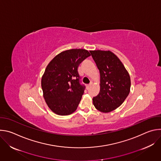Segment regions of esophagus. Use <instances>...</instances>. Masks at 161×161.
Returning a JSON list of instances; mask_svg holds the SVG:
<instances>
[{
	"label": "esophagus",
	"instance_id": "esophagus-1",
	"mask_svg": "<svg viewBox=\"0 0 161 161\" xmlns=\"http://www.w3.org/2000/svg\"><path fill=\"white\" fill-rule=\"evenodd\" d=\"M92 85V83H90V84L87 85H86V88H87V89H88V88H89Z\"/></svg>",
	"mask_w": 161,
	"mask_h": 161
}]
</instances>
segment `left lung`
<instances>
[{
	"mask_svg": "<svg viewBox=\"0 0 161 161\" xmlns=\"http://www.w3.org/2000/svg\"><path fill=\"white\" fill-rule=\"evenodd\" d=\"M100 72V91L93 97L95 108L103 113L119 107L130 92V76L120 59L110 51L90 52Z\"/></svg>",
	"mask_w": 161,
	"mask_h": 161,
	"instance_id": "1",
	"label": "left lung"
}]
</instances>
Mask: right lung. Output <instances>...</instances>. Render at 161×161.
Here are the masks:
<instances>
[{
	"label": "right lung",
	"instance_id": "right-lung-1",
	"mask_svg": "<svg viewBox=\"0 0 161 161\" xmlns=\"http://www.w3.org/2000/svg\"><path fill=\"white\" fill-rule=\"evenodd\" d=\"M91 55L85 49H71L56 55L41 79L43 96L50 109L58 115L75 112L85 86L80 83L79 65Z\"/></svg>",
	"mask_w": 161,
	"mask_h": 161
}]
</instances>
